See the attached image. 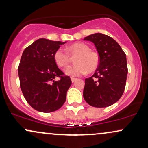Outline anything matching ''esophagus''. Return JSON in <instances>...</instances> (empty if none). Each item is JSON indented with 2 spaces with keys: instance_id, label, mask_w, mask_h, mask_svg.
<instances>
[{
  "instance_id": "obj_1",
  "label": "esophagus",
  "mask_w": 148,
  "mask_h": 148,
  "mask_svg": "<svg viewBox=\"0 0 148 148\" xmlns=\"http://www.w3.org/2000/svg\"><path fill=\"white\" fill-rule=\"evenodd\" d=\"M71 80H72V82L74 83V82H75L76 80H77V79H76V78H73V77H72V78H71Z\"/></svg>"
}]
</instances>
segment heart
<instances>
[{
	"label": "heart",
	"mask_w": 148,
	"mask_h": 148,
	"mask_svg": "<svg viewBox=\"0 0 148 148\" xmlns=\"http://www.w3.org/2000/svg\"><path fill=\"white\" fill-rule=\"evenodd\" d=\"M66 52L63 49H58L53 56L54 61L58 66L65 67L70 62V56H76L74 58L75 64L69 66L64 71L67 75L80 76L88 72H94L99 63V57L95 51H91L90 47L82 42H76L69 45L66 48Z\"/></svg>",
	"instance_id": "heart-1"
}]
</instances>
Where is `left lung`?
<instances>
[{
	"label": "left lung",
	"instance_id": "1",
	"mask_svg": "<svg viewBox=\"0 0 148 148\" xmlns=\"http://www.w3.org/2000/svg\"><path fill=\"white\" fill-rule=\"evenodd\" d=\"M84 40L94 44L99 56L95 74L85 79L84 99L97 108L111 106L120 99L125 90L128 73L126 54L118 42L104 34H92Z\"/></svg>",
	"mask_w": 148,
	"mask_h": 148
}]
</instances>
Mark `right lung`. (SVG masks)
Here are the masks:
<instances>
[{
	"label": "right lung",
	"mask_w": 148,
	"mask_h": 148,
	"mask_svg": "<svg viewBox=\"0 0 148 148\" xmlns=\"http://www.w3.org/2000/svg\"><path fill=\"white\" fill-rule=\"evenodd\" d=\"M67 42L36 40L25 49L18 67L20 87L25 100L34 109L50 113L59 109L72 84L70 77L58 67L55 52ZM60 77L59 81H56Z\"/></svg>",
	"instance_id": "1"
}]
</instances>
